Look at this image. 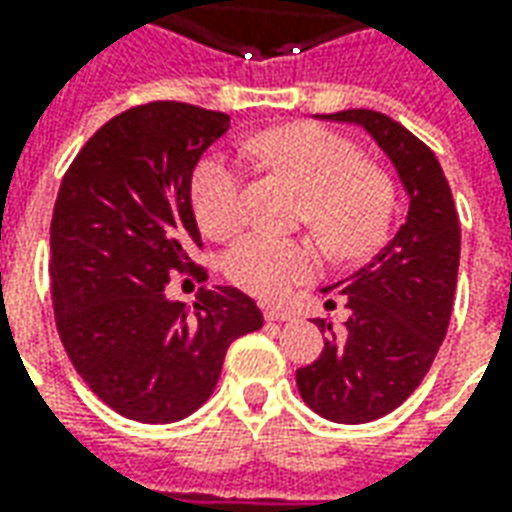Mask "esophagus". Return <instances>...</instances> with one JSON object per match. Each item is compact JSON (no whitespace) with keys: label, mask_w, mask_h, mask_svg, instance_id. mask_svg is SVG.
<instances>
[{"label":"esophagus","mask_w":512,"mask_h":512,"mask_svg":"<svg viewBox=\"0 0 512 512\" xmlns=\"http://www.w3.org/2000/svg\"><path fill=\"white\" fill-rule=\"evenodd\" d=\"M263 315H266V321H290L293 318V312L288 307H266Z\"/></svg>","instance_id":"obj_1"}]
</instances>
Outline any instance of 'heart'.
I'll list each match as a JSON object with an SVG mask.
<instances>
[{"mask_svg":"<svg viewBox=\"0 0 512 512\" xmlns=\"http://www.w3.org/2000/svg\"><path fill=\"white\" fill-rule=\"evenodd\" d=\"M244 156L288 180L301 197V219L337 257H359L386 235L395 191L384 169L321 126H282L244 139ZM191 208L205 235L233 238L246 224V180L227 158L211 156L191 175ZM318 249L296 238L252 233L224 257L227 279L260 299H279L315 277Z\"/></svg>","mask_w":512,"mask_h":512,"instance_id":"heart-1","label":"heart"}]
</instances>
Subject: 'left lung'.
<instances>
[{"mask_svg": "<svg viewBox=\"0 0 512 512\" xmlns=\"http://www.w3.org/2000/svg\"><path fill=\"white\" fill-rule=\"evenodd\" d=\"M365 126L400 172L411 205L397 235L351 279L343 293L351 318L343 334L329 332L321 356L296 370L304 403L345 425L395 411L428 376L447 334L461 260V222L450 183L422 139L373 109L323 115Z\"/></svg>", "mask_w": 512, "mask_h": 512, "instance_id": "1", "label": "left lung"}]
</instances>
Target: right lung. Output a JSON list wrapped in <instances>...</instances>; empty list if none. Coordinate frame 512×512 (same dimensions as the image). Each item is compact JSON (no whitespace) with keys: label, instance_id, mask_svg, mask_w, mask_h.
<instances>
[{"label":"right lung","instance_id":"obj_1","mask_svg":"<svg viewBox=\"0 0 512 512\" xmlns=\"http://www.w3.org/2000/svg\"><path fill=\"white\" fill-rule=\"evenodd\" d=\"M230 117L180 101L128 109L98 128L62 178L51 216V299L84 384L136 422H175L211 397L227 348L263 326L238 288L169 301L172 274L208 279L191 172Z\"/></svg>","mask_w":512,"mask_h":512}]
</instances>
